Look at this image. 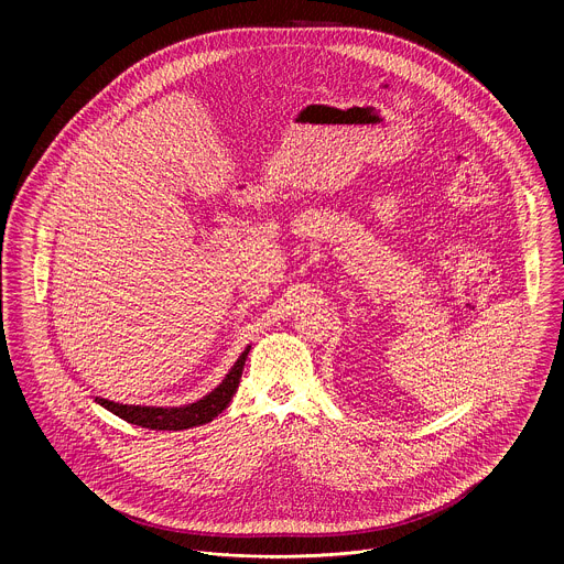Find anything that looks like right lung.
Masks as SVG:
<instances>
[{"label": "right lung", "instance_id": "add662e5", "mask_svg": "<svg viewBox=\"0 0 564 564\" xmlns=\"http://www.w3.org/2000/svg\"><path fill=\"white\" fill-rule=\"evenodd\" d=\"M248 352H250V348H246V352L238 357V361L234 364V368L229 370V375L223 379V383L218 388H214L209 394H205L203 399L196 401V404H189V406H181V409L129 406V404H116V401L100 399V397L96 401L107 411H111L113 415H118L120 420L142 426V429H151V431H183V429L200 426V424L212 422L227 409V404L231 401V397L240 383V375H243Z\"/></svg>", "mask_w": 564, "mask_h": 564}]
</instances>
